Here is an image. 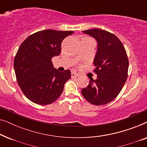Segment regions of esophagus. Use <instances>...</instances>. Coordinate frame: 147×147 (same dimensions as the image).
Returning <instances> with one entry per match:
<instances>
[{"label": "esophagus", "instance_id": "1", "mask_svg": "<svg viewBox=\"0 0 147 147\" xmlns=\"http://www.w3.org/2000/svg\"><path fill=\"white\" fill-rule=\"evenodd\" d=\"M80 76L79 74H77V73H76V72H74V71L71 72V78H77V77H78V76Z\"/></svg>", "mask_w": 147, "mask_h": 147}]
</instances>
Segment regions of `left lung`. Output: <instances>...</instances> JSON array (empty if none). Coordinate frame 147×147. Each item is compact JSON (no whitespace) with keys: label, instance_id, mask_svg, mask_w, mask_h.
Masks as SVG:
<instances>
[{"label":"left lung","instance_id":"8db88e82","mask_svg":"<svg viewBox=\"0 0 147 147\" xmlns=\"http://www.w3.org/2000/svg\"><path fill=\"white\" fill-rule=\"evenodd\" d=\"M94 37L98 43L94 59L97 79H90L82 90L84 98L94 105L112 102L121 91L128 77V59L119 39L110 32L99 29L82 31Z\"/></svg>","mask_w":147,"mask_h":147}]
</instances>
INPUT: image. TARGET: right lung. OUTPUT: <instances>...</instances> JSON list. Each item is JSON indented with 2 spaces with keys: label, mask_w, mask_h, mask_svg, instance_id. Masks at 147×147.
<instances>
[{
  "label": "right lung",
  "mask_w": 147,
  "mask_h": 147,
  "mask_svg": "<svg viewBox=\"0 0 147 147\" xmlns=\"http://www.w3.org/2000/svg\"><path fill=\"white\" fill-rule=\"evenodd\" d=\"M74 31L47 29L30 35L20 46L14 59L17 81L29 100L39 105L55 102L71 78L69 69L60 72L51 58L61 53L63 39Z\"/></svg>",
  "instance_id": "obj_1"
}]
</instances>
